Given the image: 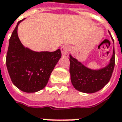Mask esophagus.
<instances>
[{
    "mask_svg": "<svg viewBox=\"0 0 122 122\" xmlns=\"http://www.w3.org/2000/svg\"><path fill=\"white\" fill-rule=\"evenodd\" d=\"M68 51H69V47L68 46H63L61 48V52L62 55L64 57H68Z\"/></svg>",
    "mask_w": 122,
    "mask_h": 122,
    "instance_id": "1",
    "label": "esophagus"
}]
</instances>
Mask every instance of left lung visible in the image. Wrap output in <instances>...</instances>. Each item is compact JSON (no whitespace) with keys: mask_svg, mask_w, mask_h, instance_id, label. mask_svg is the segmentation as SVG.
I'll return each instance as SVG.
<instances>
[{"mask_svg":"<svg viewBox=\"0 0 122 122\" xmlns=\"http://www.w3.org/2000/svg\"><path fill=\"white\" fill-rule=\"evenodd\" d=\"M69 60L71 82L73 86L82 93H93L103 89L112 77L115 66V51L113 49L109 64L99 70L86 68L71 55Z\"/></svg>","mask_w":122,"mask_h":122,"instance_id":"8db88e82","label":"left lung"}]
</instances>
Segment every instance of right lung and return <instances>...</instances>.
<instances>
[{
  "label": "right lung",
  "mask_w": 122,
  "mask_h": 122,
  "mask_svg": "<svg viewBox=\"0 0 122 122\" xmlns=\"http://www.w3.org/2000/svg\"><path fill=\"white\" fill-rule=\"evenodd\" d=\"M23 20L17 23L10 37L6 64L14 85L23 92L35 93L46 86L62 54L60 49L37 52L25 48L17 34L18 25Z\"/></svg>",
  "instance_id": "add662e5"
}]
</instances>
